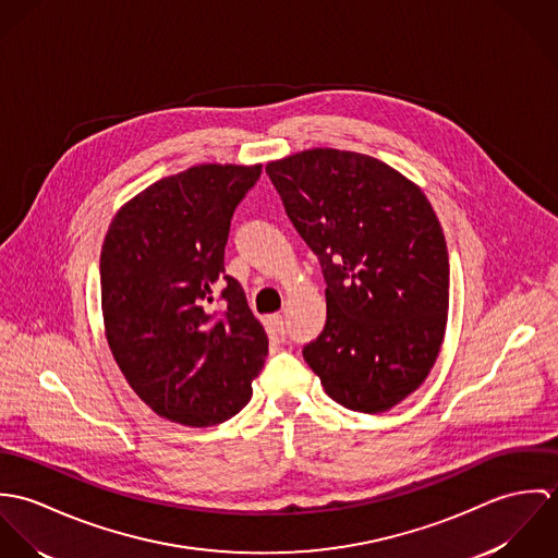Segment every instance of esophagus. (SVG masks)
Returning <instances> with one entry per match:
<instances>
[{
    "instance_id": "1",
    "label": "esophagus",
    "mask_w": 558,
    "mask_h": 558,
    "mask_svg": "<svg viewBox=\"0 0 558 558\" xmlns=\"http://www.w3.org/2000/svg\"><path fill=\"white\" fill-rule=\"evenodd\" d=\"M270 324H272V328H275V332H277V337H286V322H283V316H279V314H275V316H270Z\"/></svg>"
}]
</instances>
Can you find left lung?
<instances>
[{"label": "left lung", "instance_id": "8db88e82", "mask_svg": "<svg viewBox=\"0 0 558 558\" xmlns=\"http://www.w3.org/2000/svg\"><path fill=\"white\" fill-rule=\"evenodd\" d=\"M266 173L326 279L307 365L343 408L391 410L423 385L447 330L449 253L427 195L391 165L335 148L270 160Z\"/></svg>", "mask_w": 558, "mask_h": 558}]
</instances>
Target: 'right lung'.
<instances>
[{
  "mask_svg": "<svg viewBox=\"0 0 558 558\" xmlns=\"http://www.w3.org/2000/svg\"><path fill=\"white\" fill-rule=\"evenodd\" d=\"M259 173V162H202L160 178L120 206L102 240L109 350L131 389L171 423L228 421L264 367L268 335L223 275L232 215ZM219 282L221 317L209 312Z\"/></svg>",
  "mask_w": 558,
  "mask_h": 558,
  "instance_id": "1",
  "label": "right lung"
}]
</instances>
